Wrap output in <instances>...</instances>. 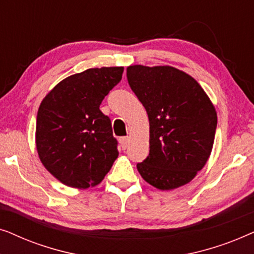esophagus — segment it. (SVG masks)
I'll return each mask as SVG.
<instances>
[{"label":"esophagus","mask_w":254,"mask_h":254,"mask_svg":"<svg viewBox=\"0 0 254 254\" xmlns=\"http://www.w3.org/2000/svg\"><path fill=\"white\" fill-rule=\"evenodd\" d=\"M119 142H120V145H121V148L124 149H126L127 147H128V144H129V137H120L119 138Z\"/></svg>","instance_id":"esophagus-1"}]
</instances>
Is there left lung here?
Returning a JSON list of instances; mask_svg holds the SVG:
<instances>
[{
    "mask_svg": "<svg viewBox=\"0 0 254 254\" xmlns=\"http://www.w3.org/2000/svg\"><path fill=\"white\" fill-rule=\"evenodd\" d=\"M127 78L149 119L150 150L136 165L138 172L161 190L186 185L211 154L214 104L192 76L171 65H129Z\"/></svg>",
    "mask_w": 254,
    "mask_h": 254,
    "instance_id": "left-lung-1",
    "label": "left lung"
}]
</instances>
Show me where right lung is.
I'll list each match as a JSON object with an SVG mask.
<instances>
[{
	"label": "right lung",
	"instance_id": "right-lung-1",
	"mask_svg": "<svg viewBox=\"0 0 254 254\" xmlns=\"http://www.w3.org/2000/svg\"><path fill=\"white\" fill-rule=\"evenodd\" d=\"M123 72L124 67L86 69L62 79L41 102L38 156L64 185L78 190L97 186L119 156L111 120L99 105Z\"/></svg>",
	"mask_w": 254,
	"mask_h": 254
}]
</instances>
